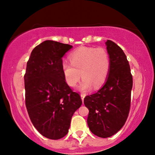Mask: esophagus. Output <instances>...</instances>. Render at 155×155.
I'll return each instance as SVG.
<instances>
[{
    "mask_svg": "<svg viewBox=\"0 0 155 155\" xmlns=\"http://www.w3.org/2000/svg\"><path fill=\"white\" fill-rule=\"evenodd\" d=\"M80 97H81V99H82V102H83L84 101V97H85V95H84V94H80Z\"/></svg>",
    "mask_w": 155,
    "mask_h": 155,
    "instance_id": "34e87169",
    "label": "esophagus"
}]
</instances>
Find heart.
Returning <instances> with one entry per match:
<instances>
[{
	"mask_svg": "<svg viewBox=\"0 0 155 155\" xmlns=\"http://www.w3.org/2000/svg\"><path fill=\"white\" fill-rule=\"evenodd\" d=\"M69 63L63 61L61 68L67 84L75 86L80 78L78 86L80 91L90 90L92 86L99 88L106 82L111 67V60L107 51L104 48L80 47L69 56Z\"/></svg>",
	"mask_w": 155,
	"mask_h": 155,
	"instance_id": "b5f03b06",
	"label": "heart"
}]
</instances>
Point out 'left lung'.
Segmentation results:
<instances>
[{"label": "left lung", "mask_w": 155, "mask_h": 155, "mask_svg": "<svg viewBox=\"0 0 155 155\" xmlns=\"http://www.w3.org/2000/svg\"><path fill=\"white\" fill-rule=\"evenodd\" d=\"M111 67L104 84L95 94L86 96L87 124L93 134L106 138L124 126L130 107L133 77L126 54L111 40L106 42Z\"/></svg>", "instance_id": "obj_1"}]
</instances>
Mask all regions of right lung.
Wrapping results in <instances>:
<instances>
[{
    "mask_svg": "<svg viewBox=\"0 0 155 155\" xmlns=\"http://www.w3.org/2000/svg\"><path fill=\"white\" fill-rule=\"evenodd\" d=\"M73 48L52 40L32 50L24 76L25 104L35 128L48 139L67 135L71 118L82 105L79 94L65 81L62 57Z\"/></svg>",
    "mask_w": 155,
    "mask_h": 155,
    "instance_id": "obj_1",
    "label": "right lung"
}]
</instances>
